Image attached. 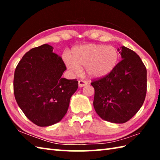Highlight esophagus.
Listing matches in <instances>:
<instances>
[{
    "instance_id": "esophagus-1",
    "label": "esophagus",
    "mask_w": 160,
    "mask_h": 160,
    "mask_svg": "<svg viewBox=\"0 0 160 160\" xmlns=\"http://www.w3.org/2000/svg\"><path fill=\"white\" fill-rule=\"evenodd\" d=\"M86 85H88V82H87V81L82 80L78 81V85H79L80 88H82V87H84Z\"/></svg>"
}]
</instances>
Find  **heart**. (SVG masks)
Here are the masks:
<instances>
[{"mask_svg":"<svg viewBox=\"0 0 160 160\" xmlns=\"http://www.w3.org/2000/svg\"><path fill=\"white\" fill-rule=\"evenodd\" d=\"M118 60V53L112 46L88 44L74 48L70 58L65 57L66 66L75 74L85 67L88 77L100 78L106 76L114 69Z\"/></svg>","mask_w":160,"mask_h":160,"instance_id":"obj_1","label":"heart"}]
</instances>
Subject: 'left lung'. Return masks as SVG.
Here are the masks:
<instances>
[{"label":"left lung","instance_id":"8db88e82","mask_svg":"<svg viewBox=\"0 0 160 160\" xmlns=\"http://www.w3.org/2000/svg\"><path fill=\"white\" fill-rule=\"evenodd\" d=\"M122 60L106 76L94 79L93 105L105 121L123 123L141 108L147 92V70L139 56L128 48H118Z\"/></svg>","mask_w":160,"mask_h":160}]
</instances>
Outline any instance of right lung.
Segmentation results:
<instances>
[{
  "instance_id": "1",
  "label": "right lung",
  "mask_w": 160,
  "mask_h": 160,
  "mask_svg": "<svg viewBox=\"0 0 160 160\" xmlns=\"http://www.w3.org/2000/svg\"><path fill=\"white\" fill-rule=\"evenodd\" d=\"M53 48L43 44L27 52L16 67L13 80L18 106L27 118L42 127L63 118L78 88L76 79L61 78L66 66Z\"/></svg>"
}]
</instances>
